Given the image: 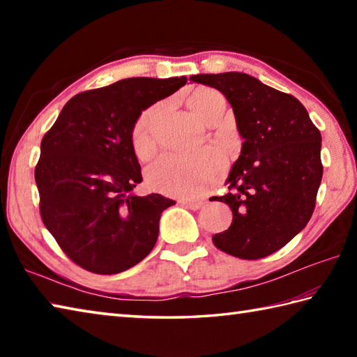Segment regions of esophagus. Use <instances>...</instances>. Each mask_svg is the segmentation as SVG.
<instances>
[{
	"label": "esophagus",
	"instance_id": "obj_1",
	"mask_svg": "<svg viewBox=\"0 0 357 357\" xmlns=\"http://www.w3.org/2000/svg\"><path fill=\"white\" fill-rule=\"evenodd\" d=\"M183 204L190 210H199L201 207H204V204H206V202H204V201H183Z\"/></svg>",
	"mask_w": 357,
	"mask_h": 357
}]
</instances>
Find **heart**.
Instances as JSON below:
<instances>
[{
  "label": "heart",
  "instance_id": "1",
  "mask_svg": "<svg viewBox=\"0 0 357 357\" xmlns=\"http://www.w3.org/2000/svg\"><path fill=\"white\" fill-rule=\"evenodd\" d=\"M188 107L196 118L207 123L215 112H224L225 100L216 90L201 87L188 98ZM153 109L144 112L135 124L132 144L138 158H147L153 150ZM225 169L227 159L222 151L216 147H204L190 153L161 155L147 167L146 178L156 192L179 198H196L211 190L224 176Z\"/></svg>",
  "mask_w": 357,
  "mask_h": 357
}]
</instances>
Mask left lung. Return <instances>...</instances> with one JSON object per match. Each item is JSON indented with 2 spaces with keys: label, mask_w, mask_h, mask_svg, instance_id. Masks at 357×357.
<instances>
[{
  "label": "left lung",
  "mask_w": 357,
  "mask_h": 357,
  "mask_svg": "<svg viewBox=\"0 0 357 357\" xmlns=\"http://www.w3.org/2000/svg\"><path fill=\"white\" fill-rule=\"evenodd\" d=\"M190 79L227 98L244 139L227 178L233 192L215 196L230 206L233 221L213 244L241 259H261L288 244L313 215L324 172L321 132L294 96L247 73Z\"/></svg>",
  "instance_id": "1"
}]
</instances>
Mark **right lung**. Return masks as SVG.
Listing matches in <instances>:
<instances>
[{
    "label": "right lung",
    "instance_id": "add662e5",
    "mask_svg": "<svg viewBox=\"0 0 357 357\" xmlns=\"http://www.w3.org/2000/svg\"><path fill=\"white\" fill-rule=\"evenodd\" d=\"M185 77L127 78L75 95L41 141L35 181L44 225L79 267L116 275L155 247L174 201L133 195L141 176L132 133L142 110L185 86Z\"/></svg>",
    "mask_w": 357,
    "mask_h": 357
}]
</instances>
